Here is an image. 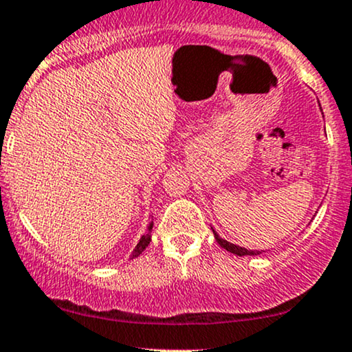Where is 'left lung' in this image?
Instances as JSON below:
<instances>
[{"label":"left lung","mask_w":352,"mask_h":352,"mask_svg":"<svg viewBox=\"0 0 352 352\" xmlns=\"http://www.w3.org/2000/svg\"><path fill=\"white\" fill-rule=\"evenodd\" d=\"M212 232H214V237H216L217 243L222 247V249H226L227 252H230V254L239 255V257H245V255H260L263 252V250H247V249H243V247L234 245V243L227 242L226 239H222L221 235H219L214 229H212Z\"/></svg>","instance_id":"8db88e82"}]
</instances>
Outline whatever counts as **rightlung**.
<instances>
[{"instance_id":"add662e5","label":"right lung","mask_w":352,"mask_h":352,"mask_svg":"<svg viewBox=\"0 0 352 352\" xmlns=\"http://www.w3.org/2000/svg\"><path fill=\"white\" fill-rule=\"evenodd\" d=\"M151 229H153V222H150V226H148V232L144 234V235H142V239H140V242L136 243V247H135V250H133V255H131V257H138L140 254H142V252L146 249L148 247V243L151 242Z\"/></svg>"}]
</instances>
